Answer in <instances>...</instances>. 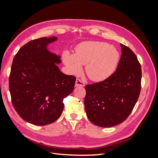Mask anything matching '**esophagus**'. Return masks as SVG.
Instances as JSON below:
<instances>
[{"label": "esophagus", "instance_id": "obj_1", "mask_svg": "<svg viewBox=\"0 0 158 158\" xmlns=\"http://www.w3.org/2000/svg\"><path fill=\"white\" fill-rule=\"evenodd\" d=\"M75 86L76 87H84V82L80 79L77 78V79L76 80Z\"/></svg>", "mask_w": 158, "mask_h": 158}]
</instances>
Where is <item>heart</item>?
Instances as JSON below:
<instances>
[{
	"label": "heart",
	"instance_id": "obj_1",
	"mask_svg": "<svg viewBox=\"0 0 158 158\" xmlns=\"http://www.w3.org/2000/svg\"><path fill=\"white\" fill-rule=\"evenodd\" d=\"M120 59V53L114 46L102 41H84L76 47L75 54L65 52L64 63L73 74L82 71V64L85 66L88 77L94 81H102L115 71Z\"/></svg>",
	"mask_w": 158,
	"mask_h": 158
}]
</instances>
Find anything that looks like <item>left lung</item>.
Returning a JSON list of instances; mask_svg holds the SVG:
<instances>
[{
    "instance_id": "1",
    "label": "left lung",
    "mask_w": 158,
    "mask_h": 158,
    "mask_svg": "<svg viewBox=\"0 0 158 158\" xmlns=\"http://www.w3.org/2000/svg\"><path fill=\"white\" fill-rule=\"evenodd\" d=\"M122 55L116 71L102 82L86 85L85 112L94 125L111 127L125 121L141 89V65L136 55L121 44Z\"/></svg>"
}]
</instances>
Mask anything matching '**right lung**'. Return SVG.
<instances>
[{
    "label": "right lung",
    "instance_id": "right-lung-1",
    "mask_svg": "<svg viewBox=\"0 0 158 158\" xmlns=\"http://www.w3.org/2000/svg\"><path fill=\"white\" fill-rule=\"evenodd\" d=\"M57 37H41L22 46L14 56L9 76L12 103L23 120L44 126L63 112L64 98L73 92L76 77L61 73L60 56L47 45Z\"/></svg>",
    "mask_w": 158,
    "mask_h": 158
}]
</instances>
